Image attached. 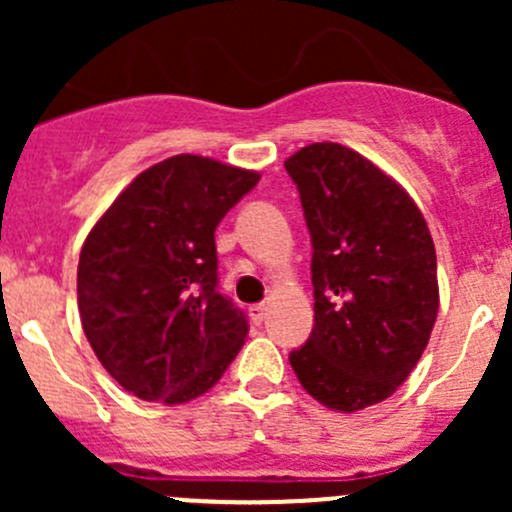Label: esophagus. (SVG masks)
I'll list each match as a JSON object with an SVG mask.
<instances>
[{
    "mask_svg": "<svg viewBox=\"0 0 512 512\" xmlns=\"http://www.w3.org/2000/svg\"><path fill=\"white\" fill-rule=\"evenodd\" d=\"M265 312H267L265 304H252V307H250V317H252V322L260 324L262 319H265Z\"/></svg>",
    "mask_w": 512,
    "mask_h": 512,
    "instance_id": "34e87169",
    "label": "esophagus"
}]
</instances>
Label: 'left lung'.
Returning <instances> with one entry per match:
<instances>
[{"label":"left lung","mask_w":512,"mask_h":512,"mask_svg":"<svg viewBox=\"0 0 512 512\" xmlns=\"http://www.w3.org/2000/svg\"><path fill=\"white\" fill-rule=\"evenodd\" d=\"M312 237L314 329L289 364L327 409L389 399L438 314L436 247L421 210L371 160L312 143L285 160Z\"/></svg>","instance_id":"1"}]
</instances>
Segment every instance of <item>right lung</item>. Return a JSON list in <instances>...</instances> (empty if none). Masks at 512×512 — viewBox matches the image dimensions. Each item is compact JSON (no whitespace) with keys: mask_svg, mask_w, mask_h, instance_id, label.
I'll return each instance as SVG.
<instances>
[{"mask_svg":"<svg viewBox=\"0 0 512 512\" xmlns=\"http://www.w3.org/2000/svg\"><path fill=\"white\" fill-rule=\"evenodd\" d=\"M257 180L213 158L160 160L86 237L76 277L84 334L138 399L203 396L240 352L250 324L218 292L215 227Z\"/></svg>","mask_w":512,"mask_h":512,"instance_id":"obj_1","label":"right lung"}]
</instances>
